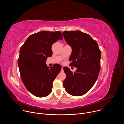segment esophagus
I'll list each match as a JSON object with an SVG mask.
<instances>
[{
  "label": "esophagus",
  "mask_w": 124,
  "mask_h": 124,
  "mask_svg": "<svg viewBox=\"0 0 124 124\" xmlns=\"http://www.w3.org/2000/svg\"><path fill=\"white\" fill-rule=\"evenodd\" d=\"M61 71L63 72V67H62V69H61Z\"/></svg>",
  "instance_id": "1"
}]
</instances>
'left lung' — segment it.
Here are the masks:
<instances>
[{
	"label": "left lung",
	"instance_id": "left-lung-1",
	"mask_svg": "<svg viewBox=\"0 0 124 124\" xmlns=\"http://www.w3.org/2000/svg\"><path fill=\"white\" fill-rule=\"evenodd\" d=\"M63 35L72 48L70 65L77 67L74 73L68 68H63L66 75L63 86L69 94L80 96L91 89L98 78L101 51L97 42L88 34L79 30L64 31Z\"/></svg>",
	"mask_w": 124,
	"mask_h": 124
}]
</instances>
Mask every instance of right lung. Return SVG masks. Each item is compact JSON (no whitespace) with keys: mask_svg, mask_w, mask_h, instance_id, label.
Segmentation results:
<instances>
[{"mask_svg":"<svg viewBox=\"0 0 124 124\" xmlns=\"http://www.w3.org/2000/svg\"><path fill=\"white\" fill-rule=\"evenodd\" d=\"M59 39L63 37L59 31H41L31 35L20 48L17 64L21 79L35 96L45 97L52 91L53 81L61 66L56 64L49 68L46 62L52 55V45Z\"/></svg>","mask_w":124,"mask_h":124,"instance_id":"right-lung-1","label":"right lung"}]
</instances>
